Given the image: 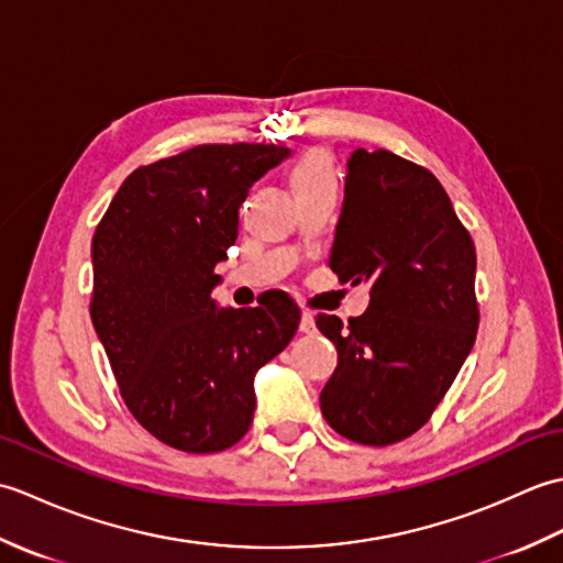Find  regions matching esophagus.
<instances>
[{"instance_id": "34e87169", "label": "esophagus", "mask_w": 563, "mask_h": 563, "mask_svg": "<svg viewBox=\"0 0 563 563\" xmlns=\"http://www.w3.org/2000/svg\"><path fill=\"white\" fill-rule=\"evenodd\" d=\"M300 331H305V333H312L314 331V314L312 312H302V317H300Z\"/></svg>"}]
</instances>
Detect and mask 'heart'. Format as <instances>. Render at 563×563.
<instances>
[{"instance_id":"b5f03b06","label":"heart","mask_w":563,"mask_h":563,"mask_svg":"<svg viewBox=\"0 0 563 563\" xmlns=\"http://www.w3.org/2000/svg\"><path fill=\"white\" fill-rule=\"evenodd\" d=\"M290 184L295 196L314 188H336V169L327 150H305L290 166Z\"/></svg>"}]
</instances>
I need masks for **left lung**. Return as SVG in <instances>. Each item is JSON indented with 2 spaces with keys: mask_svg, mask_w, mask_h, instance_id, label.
I'll use <instances>...</instances> for the list:
<instances>
[{
  "mask_svg": "<svg viewBox=\"0 0 563 563\" xmlns=\"http://www.w3.org/2000/svg\"><path fill=\"white\" fill-rule=\"evenodd\" d=\"M329 266L341 283H367L369 305L345 327L317 317L339 351L321 413L343 438L385 448L428 421L472 351L474 242L428 169L355 150Z\"/></svg>",
  "mask_w": 563,
  "mask_h": 563,
  "instance_id": "obj_1",
  "label": "left lung"
}]
</instances>
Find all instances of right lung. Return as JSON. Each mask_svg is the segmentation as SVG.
<instances>
[{"label": "right lung", "instance_id": "right-lung-1", "mask_svg": "<svg viewBox=\"0 0 563 563\" xmlns=\"http://www.w3.org/2000/svg\"><path fill=\"white\" fill-rule=\"evenodd\" d=\"M288 157V147L236 142L140 166L93 232V329L130 413L164 445L206 454L242 440L256 373L300 324L280 290L249 309L212 300L239 206Z\"/></svg>", "mask_w": 563, "mask_h": 563}]
</instances>
